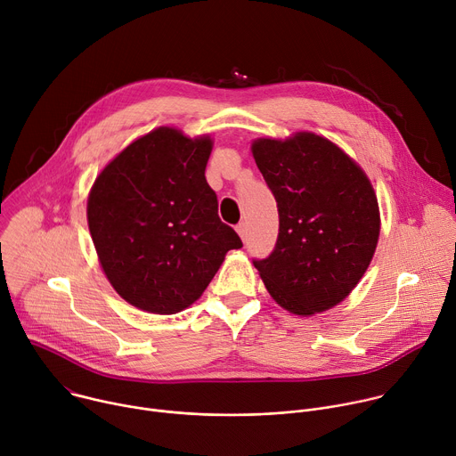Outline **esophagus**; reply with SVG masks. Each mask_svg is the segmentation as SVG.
<instances>
[{"label": "esophagus", "instance_id": "34e87169", "mask_svg": "<svg viewBox=\"0 0 456 456\" xmlns=\"http://www.w3.org/2000/svg\"><path fill=\"white\" fill-rule=\"evenodd\" d=\"M236 231H238L240 238L245 241V240H247V232H248V224H247V222H240V224L236 225Z\"/></svg>", "mask_w": 456, "mask_h": 456}]
</instances>
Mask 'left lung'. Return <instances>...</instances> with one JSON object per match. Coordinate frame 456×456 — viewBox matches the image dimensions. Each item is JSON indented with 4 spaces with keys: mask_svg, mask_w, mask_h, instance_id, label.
I'll use <instances>...</instances> for the list:
<instances>
[{
    "mask_svg": "<svg viewBox=\"0 0 456 456\" xmlns=\"http://www.w3.org/2000/svg\"><path fill=\"white\" fill-rule=\"evenodd\" d=\"M250 151L280 213L273 254L254 262L259 278L290 314L334 308L357 287L377 248L380 213L368 175L312 132L254 139Z\"/></svg>",
    "mask_w": 456,
    "mask_h": 456,
    "instance_id": "left-lung-1",
    "label": "left lung"
}]
</instances>
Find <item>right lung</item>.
Masks as SVG:
<instances>
[{"label":"right lung","mask_w":456,"mask_h":456,"mask_svg":"<svg viewBox=\"0 0 456 456\" xmlns=\"http://www.w3.org/2000/svg\"><path fill=\"white\" fill-rule=\"evenodd\" d=\"M211 135L160 126L127 144L97 175L88 229L115 292L150 314L197 301L241 240L218 216L206 180Z\"/></svg>","instance_id":"right-lung-1"}]
</instances>
